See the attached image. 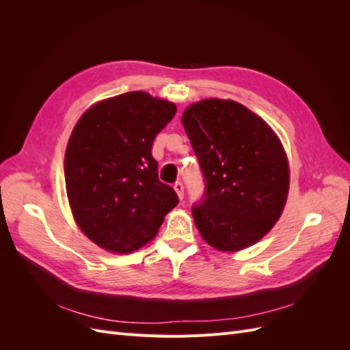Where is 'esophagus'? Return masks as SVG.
Returning a JSON list of instances; mask_svg holds the SVG:
<instances>
[{"label": "esophagus", "instance_id": "34e87169", "mask_svg": "<svg viewBox=\"0 0 350 350\" xmlns=\"http://www.w3.org/2000/svg\"><path fill=\"white\" fill-rule=\"evenodd\" d=\"M174 189L176 191L179 200H183L184 198V185L181 183H175L174 184Z\"/></svg>", "mask_w": 350, "mask_h": 350}]
</instances>
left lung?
<instances>
[{"label": "left lung", "instance_id": "left-lung-1", "mask_svg": "<svg viewBox=\"0 0 350 350\" xmlns=\"http://www.w3.org/2000/svg\"><path fill=\"white\" fill-rule=\"evenodd\" d=\"M181 121L206 179V198L193 207L201 238L224 252L254 245L276 225L289 194V161L278 134L230 99L194 102Z\"/></svg>", "mask_w": 350, "mask_h": 350}]
</instances>
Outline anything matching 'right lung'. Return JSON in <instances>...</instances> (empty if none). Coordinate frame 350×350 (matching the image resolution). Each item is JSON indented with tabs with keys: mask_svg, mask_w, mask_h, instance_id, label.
Here are the masks:
<instances>
[{
	"mask_svg": "<svg viewBox=\"0 0 350 350\" xmlns=\"http://www.w3.org/2000/svg\"><path fill=\"white\" fill-rule=\"evenodd\" d=\"M175 112L174 102L135 90L96 102L74 125L64 157L68 204L80 230L102 250L142 248L178 204L152 156Z\"/></svg>",
	"mask_w": 350,
	"mask_h": 350,
	"instance_id": "1",
	"label": "right lung"
}]
</instances>
